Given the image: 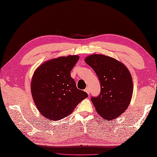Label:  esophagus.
<instances>
[{
	"label": "esophagus",
	"mask_w": 157,
	"mask_h": 157,
	"mask_svg": "<svg viewBox=\"0 0 157 157\" xmlns=\"http://www.w3.org/2000/svg\"><path fill=\"white\" fill-rule=\"evenodd\" d=\"M85 91H86V92L88 94V95H89V94H90V89H89V88H86V89H85Z\"/></svg>",
	"instance_id": "1"
}]
</instances>
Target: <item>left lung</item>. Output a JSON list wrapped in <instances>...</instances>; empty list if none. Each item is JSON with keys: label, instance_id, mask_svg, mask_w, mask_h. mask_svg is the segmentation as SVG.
Listing matches in <instances>:
<instances>
[{"label": "left lung", "instance_id": "left-lung-1", "mask_svg": "<svg viewBox=\"0 0 157 157\" xmlns=\"http://www.w3.org/2000/svg\"><path fill=\"white\" fill-rule=\"evenodd\" d=\"M85 62L98 75L101 92L91 98L95 110L102 118L111 121L124 113L129 106L133 82L129 70L122 62L101 54H92Z\"/></svg>", "mask_w": 157, "mask_h": 157}]
</instances>
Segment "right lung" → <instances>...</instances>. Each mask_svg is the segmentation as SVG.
I'll use <instances>...</instances> for the list:
<instances>
[{"label": "right lung", "instance_id": "obj_1", "mask_svg": "<svg viewBox=\"0 0 157 157\" xmlns=\"http://www.w3.org/2000/svg\"><path fill=\"white\" fill-rule=\"evenodd\" d=\"M78 56H62L47 60L34 71L31 91L34 103L42 116L58 121L69 116L88 94L77 88L71 71Z\"/></svg>", "mask_w": 157, "mask_h": 157}]
</instances>
